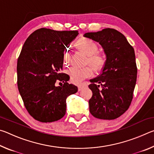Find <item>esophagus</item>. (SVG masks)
<instances>
[{
    "mask_svg": "<svg viewBox=\"0 0 154 154\" xmlns=\"http://www.w3.org/2000/svg\"><path fill=\"white\" fill-rule=\"evenodd\" d=\"M84 88H85V85H78V91H82Z\"/></svg>",
    "mask_w": 154,
    "mask_h": 154,
    "instance_id": "obj_1",
    "label": "esophagus"
}]
</instances>
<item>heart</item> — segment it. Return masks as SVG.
<instances>
[{
  "mask_svg": "<svg viewBox=\"0 0 154 154\" xmlns=\"http://www.w3.org/2000/svg\"><path fill=\"white\" fill-rule=\"evenodd\" d=\"M77 48L88 56L87 64H89L96 71H100L103 69L106 63L105 56L97 53L98 47L94 41L89 38H81L77 43ZM70 50L68 48L64 49L63 51V62L67 65L70 62ZM68 74L71 82L75 84H79L87 78L93 75V71L90 67L77 68L71 67L68 70Z\"/></svg>",
  "mask_w": 154,
  "mask_h": 154,
  "instance_id": "1",
  "label": "heart"
}]
</instances>
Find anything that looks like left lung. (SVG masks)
Wrapping results in <instances>:
<instances>
[{"label":"left lung","instance_id":"obj_1","mask_svg":"<svg viewBox=\"0 0 154 154\" xmlns=\"http://www.w3.org/2000/svg\"><path fill=\"white\" fill-rule=\"evenodd\" d=\"M83 36L99 43L106 55L100 75L90 80V113L98 119L118 118L128 110L133 98L137 77L134 48L124 35L113 28Z\"/></svg>","mask_w":154,"mask_h":154}]
</instances>
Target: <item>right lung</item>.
<instances>
[{"label": "right lung", "mask_w": 154, "mask_h": 154, "mask_svg": "<svg viewBox=\"0 0 154 154\" xmlns=\"http://www.w3.org/2000/svg\"><path fill=\"white\" fill-rule=\"evenodd\" d=\"M78 34L43 28L31 34L23 45L17 64V87L26 109L36 120L47 123L63 118L66 98L77 92L60 71L64 49ZM57 80L63 85L56 87Z\"/></svg>", "instance_id": "1"}]
</instances>
